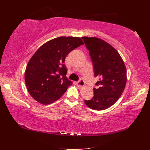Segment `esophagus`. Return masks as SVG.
<instances>
[{"label":"esophagus","instance_id":"34e87169","mask_svg":"<svg viewBox=\"0 0 150 150\" xmlns=\"http://www.w3.org/2000/svg\"><path fill=\"white\" fill-rule=\"evenodd\" d=\"M76 86H78V87H79V88L83 87V86H84V81L83 80H80L79 81L76 83Z\"/></svg>","mask_w":150,"mask_h":150}]
</instances>
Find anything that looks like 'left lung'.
I'll return each instance as SVG.
<instances>
[{"label":"left lung","instance_id":"left-lung-1","mask_svg":"<svg viewBox=\"0 0 150 150\" xmlns=\"http://www.w3.org/2000/svg\"><path fill=\"white\" fill-rule=\"evenodd\" d=\"M91 58L95 76L99 78L94 96L84 100L91 109L101 111L113 105L122 94L127 83V69L114 47L96 37H81Z\"/></svg>","mask_w":150,"mask_h":150}]
</instances>
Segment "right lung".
Returning <instances> with one entry per match:
<instances>
[{
    "label": "right lung",
    "instance_id": "right-lung-1",
    "mask_svg": "<svg viewBox=\"0 0 150 150\" xmlns=\"http://www.w3.org/2000/svg\"><path fill=\"white\" fill-rule=\"evenodd\" d=\"M84 44L79 37L61 36L41 45L29 60L25 81L30 95L43 105L57 101L72 82L66 77L67 55Z\"/></svg>",
    "mask_w": 150,
    "mask_h": 150
}]
</instances>
